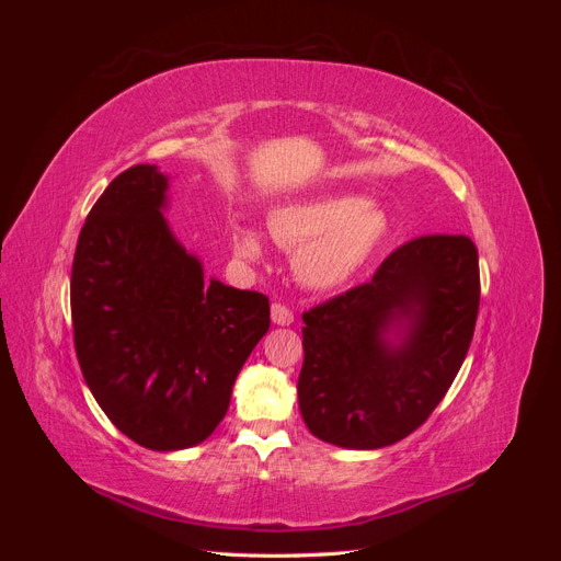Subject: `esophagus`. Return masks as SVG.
Here are the masks:
<instances>
[{
  "label": "esophagus",
  "instance_id": "esophagus-1",
  "mask_svg": "<svg viewBox=\"0 0 561 561\" xmlns=\"http://www.w3.org/2000/svg\"><path fill=\"white\" fill-rule=\"evenodd\" d=\"M271 322L274 325H293L295 313L285 307V304H271Z\"/></svg>",
  "mask_w": 561,
  "mask_h": 561
}]
</instances>
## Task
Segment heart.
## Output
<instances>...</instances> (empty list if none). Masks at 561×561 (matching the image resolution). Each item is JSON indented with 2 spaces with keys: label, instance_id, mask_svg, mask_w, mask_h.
I'll use <instances>...</instances> for the list:
<instances>
[{
  "label": "heart",
  "instance_id": "heart-1",
  "mask_svg": "<svg viewBox=\"0 0 561 561\" xmlns=\"http://www.w3.org/2000/svg\"><path fill=\"white\" fill-rule=\"evenodd\" d=\"M388 229L379 206L355 196H320L271 210L274 241L295 252L297 278L313 290H334L348 283L375 254ZM236 254L262 257V236L252 227H236Z\"/></svg>",
  "mask_w": 561,
  "mask_h": 561
}]
</instances>
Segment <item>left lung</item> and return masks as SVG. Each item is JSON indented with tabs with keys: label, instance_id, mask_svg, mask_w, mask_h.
Here are the masks:
<instances>
[{
	"label": "left lung",
	"instance_id": "obj_1",
	"mask_svg": "<svg viewBox=\"0 0 561 561\" xmlns=\"http://www.w3.org/2000/svg\"><path fill=\"white\" fill-rule=\"evenodd\" d=\"M478 309L480 262L468 236L400 245L369 283L304 313V423L344 449L400 443L445 398Z\"/></svg>",
	"mask_w": 561,
	"mask_h": 561
}]
</instances>
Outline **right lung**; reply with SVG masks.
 I'll return each instance as SVG.
<instances>
[{
    "label": "right lung",
    "instance_id": "obj_1",
    "mask_svg": "<svg viewBox=\"0 0 561 561\" xmlns=\"http://www.w3.org/2000/svg\"><path fill=\"white\" fill-rule=\"evenodd\" d=\"M171 178L140 163L110 182L79 233L72 328L81 375L114 426L154 451L201 445L268 330V299L206 280L168 227Z\"/></svg>",
    "mask_w": 561,
    "mask_h": 561
}]
</instances>
